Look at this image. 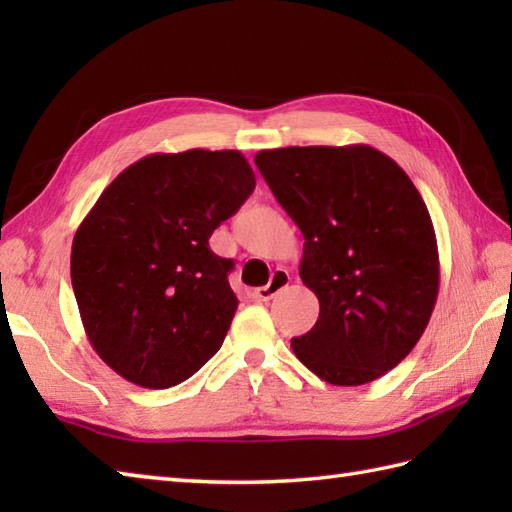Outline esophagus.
Wrapping results in <instances>:
<instances>
[{
	"label": "esophagus",
	"instance_id": "34e87169",
	"mask_svg": "<svg viewBox=\"0 0 512 512\" xmlns=\"http://www.w3.org/2000/svg\"><path fill=\"white\" fill-rule=\"evenodd\" d=\"M288 284H290V275L286 273V270H275L273 273V277H270V284L268 286H262V288H257L255 290V299H259V301H270L273 299L279 290H284V288H288Z\"/></svg>",
	"mask_w": 512,
	"mask_h": 512
}]
</instances>
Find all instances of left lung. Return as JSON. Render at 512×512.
I'll use <instances>...</instances> for the list:
<instances>
[{
    "instance_id": "8db88e82",
    "label": "left lung",
    "mask_w": 512,
    "mask_h": 512,
    "mask_svg": "<svg viewBox=\"0 0 512 512\" xmlns=\"http://www.w3.org/2000/svg\"><path fill=\"white\" fill-rule=\"evenodd\" d=\"M255 165L306 239L299 275L319 299L317 323L292 350L325 383H372L416 347L436 306L427 204L369 145L264 149Z\"/></svg>"
}]
</instances>
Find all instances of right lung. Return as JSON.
<instances>
[{
  "mask_svg": "<svg viewBox=\"0 0 512 512\" xmlns=\"http://www.w3.org/2000/svg\"><path fill=\"white\" fill-rule=\"evenodd\" d=\"M255 189L235 149L151 154L76 228L70 275L85 334L118 376L167 389L220 350L237 310L233 262L209 237Z\"/></svg>",
  "mask_w": 512,
  "mask_h": 512,
  "instance_id": "1",
  "label": "right lung"
}]
</instances>
